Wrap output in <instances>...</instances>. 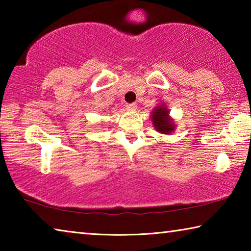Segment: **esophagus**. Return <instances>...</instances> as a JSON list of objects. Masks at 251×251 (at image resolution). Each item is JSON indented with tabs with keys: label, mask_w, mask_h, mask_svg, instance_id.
<instances>
[{
	"label": "esophagus",
	"mask_w": 251,
	"mask_h": 251,
	"mask_svg": "<svg viewBox=\"0 0 251 251\" xmlns=\"http://www.w3.org/2000/svg\"><path fill=\"white\" fill-rule=\"evenodd\" d=\"M126 107L128 108L129 110H135L136 108H137V104L136 103H130V104H127Z\"/></svg>",
	"instance_id": "34e87169"
}]
</instances>
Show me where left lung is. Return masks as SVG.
Here are the masks:
<instances>
[{
	"mask_svg": "<svg viewBox=\"0 0 251 251\" xmlns=\"http://www.w3.org/2000/svg\"><path fill=\"white\" fill-rule=\"evenodd\" d=\"M151 121L155 129L161 134H169L175 130V123L169 116V110L165 105L156 106L151 113Z\"/></svg>",
	"mask_w": 251,
	"mask_h": 251,
	"instance_id": "1",
	"label": "left lung"
}]
</instances>
